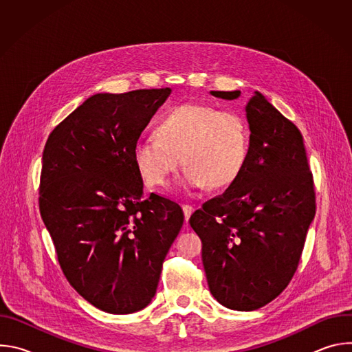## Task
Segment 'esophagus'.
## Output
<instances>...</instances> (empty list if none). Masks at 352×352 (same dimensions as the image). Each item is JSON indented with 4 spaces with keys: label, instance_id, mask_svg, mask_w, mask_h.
Wrapping results in <instances>:
<instances>
[{
    "label": "esophagus",
    "instance_id": "1",
    "mask_svg": "<svg viewBox=\"0 0 352 352\" xmlns=\"http://www.w3.org/2000/svg\"><path fill=\"white\" fill-rule=\"evenodd\" d=\"M182 210H184L185 220L188 221V220H189V217H190V214L195 212V208H193V206H190V205H184V206H182Z\"/></svg>",
    "mask_w": 352,
    "mask_h": 352
}]
</instances>
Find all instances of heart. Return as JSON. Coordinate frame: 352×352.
Masks as SVG:
<instances>
[{"label":"heart","instance_id":"obj_1","mask_svg":"<svg viewBox=\"0 0 352 352\" xmlns=\"http://www.w3.org/2000/svg\"><path fill=\"white\" fill-rule=\"evenodd\" d=\"M157 138L133 144V160L147 185L167 186L179 166L182 184L223 188L241 174L249 153V133L242 116L212 104H181L156 126Z\"/></svg>","mask_w":352,"mask_h":352}]
</instances>
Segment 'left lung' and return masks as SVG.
<instances>
[{
  "instance_id": "obj_1",
  "label": "left lung",
  "mask_w": 352,
  "mask_h": 352,
  "mask_svg": "<svg viewBox=\"0 0 352 352\" xmlns=\"http://www.w3.org/2000/svg\"><path fill=\"white\" fill-rule=\"evenodd\" d=\"M235 100L234 91H210ZM249 153L238 178L196 210L189 224L202 239L212 295L234 311H255L291 281L315 217V188L304 138L255 91L245 107Z\"/></svg>"
}]
</instances>
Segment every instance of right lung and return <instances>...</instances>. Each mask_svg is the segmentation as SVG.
Here are the masks:
<instances>
[{"mask_svg": "<svg viewBox=\"0 0 352 352\" xmlns=\"http://www.w3.org/2000/svg\"><path fill=\"white\" fill-rule=\"evenodd\" d=\"M171 89L97 93L50 133L40 214L69 284L96 308L126 315L156 294L163 262L184 224L173 200L150 193L133 144Z\"/></svg>", "mask_w": 352, "mask_h": 352, "instance_id": "1", "label": "right lung"}]
</instances>
